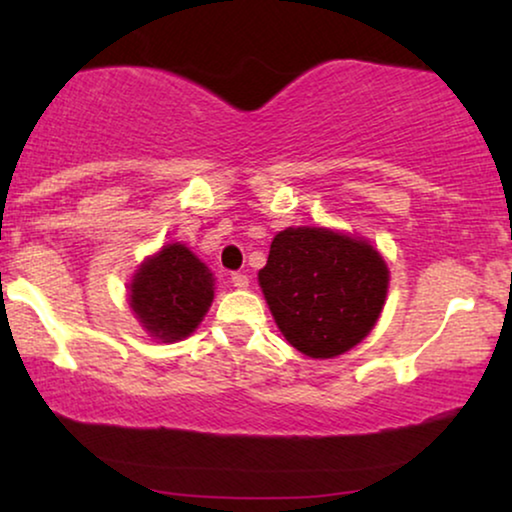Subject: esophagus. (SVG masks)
I'll use <instances>...</instances> for the list:
<instances>
[{
	"label": "esophagus",
	"mask_w": 512,
	"mask_h": 512,
	"mask_svg": "<svg viewBox=\"0 0 512 512\" xmlns=\"http://www.w3.org/2000/svg\"><path fill=\"white\" fill-rule=\"evenodd\" d=\"M230 282H233L235 289H247V286H249V277L244 275V272H233V277H230Z\"/></svg>",
	"instance_id": "esophagus-1"
}]
</instances>
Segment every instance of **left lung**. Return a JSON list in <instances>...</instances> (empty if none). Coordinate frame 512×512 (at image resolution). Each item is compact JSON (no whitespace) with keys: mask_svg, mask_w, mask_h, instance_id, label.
I'll use <instances>...</instances> for the list:
<instances>
[{"mask_svg":"<svg viewBox=\"0 0 512 512\" xmlns=\"http://www.w3.org/2000/svg\"><path fill=\"white\" fill-rule=\"evenodd\" d=\"M258 282L284 338L312 359H331L375 326L389 270L368 242L303 226L275 235Z\"/></svg>","mask_w":512,"mask_h":512,"instance_id":"left-lung-1","label":"left lung"}]
</instances>
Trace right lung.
<instances>
[{
    "mask_svg": "<svg viewBox=\"0 0 512 512\" xmlns=\"http://www.w3.org/2000/svg\"><path fill=\"white\" fill-rule=\"evenodd\" d=\"M214 298V279L184 244H167L137 270L130 305L153 338L174 342L191 335Z\"/></svg>",
    "mask_w": 512,
    "mask_h": 512,
    "instance_id": "1",
    "label": "right lung"
}]
</instances>
